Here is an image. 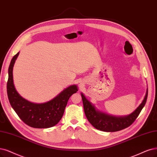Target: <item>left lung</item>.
<instances>
[{"mask_svg":"<svg viewBox=\"0 0 157 157\" xmlns=\"http://www.w3.org/2000/svg\"><path fill=\"white\" fill-rule=\"evenodd\" d=\"M148 90L142 103L134 111L126 116H113L98 110L89 101L83 93H81L83 103L84 111L86 118L96 129L105 132H116L130 126L138 117L146 103Z\"/></svg>","mask_w":157,"mask_h":157,"instance_id":"8db88e82","label":"left lung"}]
</instances>
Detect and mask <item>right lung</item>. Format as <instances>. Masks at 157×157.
Masks as SVG:
<instances>
[{
  "label": "right lung",
  "mask_w": 157,
  "mask_h": 157,
  "mask_svg": "<svg viewBox=\"0 0 157 157\" xmlns=\"http://www.w3.org/2000/svg\"><path fill=\"white\" fill-rule=\"evenodd\" d=\"M18 52L13 56L8 68L7 93L9 101L19 117L28 125L34 128H49L56 125L61 119L67 102L78 90L76 85L64 89L53 99L42 103H36L22 98L17 91L13 78V68Z\"/></svg>",
  "instance_id": "add662e5"
}]
</instances>
